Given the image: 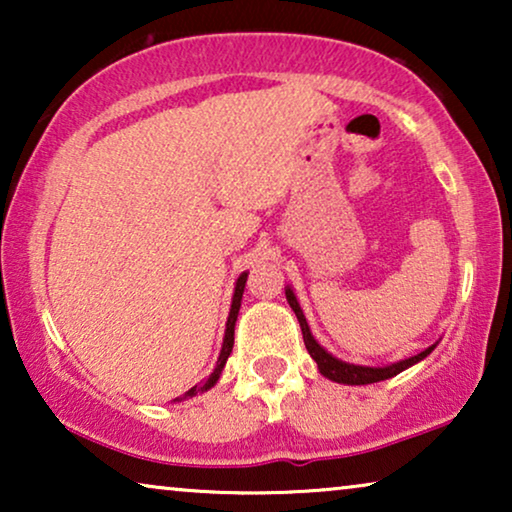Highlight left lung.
<instances>
[{"label":"left lung","instance_id":"1","mask_svg":"<svg viewBox=\"0 0 512 512\" xmlns=\"http://www.w3.org/2000/svg\"><path fill=\"white\" fill-rule=\"evenodd\" d=\"M286 300H289L291 310L296 312L298 324H300V331H303L305 347H307V352H310L312 359L317 361L319 373L324 375V377H328V380H333V382H340V384H373V382L389 380V377H394V375H398V373H403L405 368H410L412 363L426 359V356H429L431 349H433V347H429V349H424V352H419L417 356H410V359L398 361V363H391V366H384V368L354 366V363H345V361L335 359V356L328 354L326 349L321 347L319 342L312 338L310 326H307V321H305V314H303V310H300L298 300H296V296H293L291 289H286Z\"/></svg>","mask_w":512,"mask_h":512}]
</instances>
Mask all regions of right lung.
Returning <instances> with one entry per match:
<instances>
[{
	"instance_id": "add662e5",
	"label": "right lung",
	"mask_w": 512,
	"mask_h": 512,
	"mask_svg": "<svg viewBox=\"0 0 512 512\" xmlns=\"http://www.w3.org/2000/svg\"><path fill=\"white\" fill-rule=\"evenodd\" d=\"M244 284H247V272H242L240 279H237L235 284V296H233V305H230V314H228V324H226V338H223V347H221V354H219V361H216V368L214 373L209 375V380L202 384V387H193L188 391L186 396H193L198 394V391H207L209 387H214L216 380H219L223 366H226L230 352H233V342H235V321H237V312H240V303H242V293H244Z\"/></svg>"
}]
</instances>
